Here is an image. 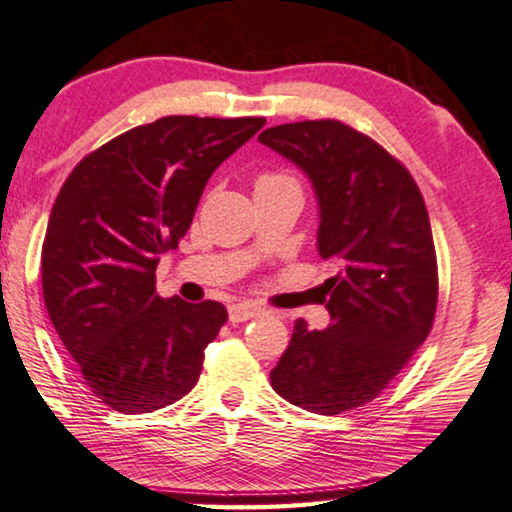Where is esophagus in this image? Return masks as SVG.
Listing matches in <instances>:
<instances>
[{
	"label": "esophagus",
	"mask_w": 512,
	"mask_h": 512,
	"mask_svg": "<svg viewBox=\"0 0 512 512\" xmlns=\"http://www.w3.org/2000/svg\"><path fill=\"white\" fill-rule=\"evenodd\" d=\"M259 313H262V308H257L255 304H248V301H239V304L229 306V320L232 322L253 320Z\"/></svg>",
	"instance_id": "34e87169"
}]
</instances>
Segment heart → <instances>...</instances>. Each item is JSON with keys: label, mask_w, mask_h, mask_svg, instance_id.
<instances>
[{"label": "heart", "mask_w": 512, "mask_h": 512, "mask_svg": "<svg viewBox=\"0 0 512 512\" xmlns=\"http://www.w3.org/2000/svg\"><path fill=\"white\" fill-rule=\"evenodd\" d=\"M280 187H299V185L290 174H283V171H262V174L255 178V192L280 190Z\"/></svg>", "instance_id": "heart-1"}]
</instances>
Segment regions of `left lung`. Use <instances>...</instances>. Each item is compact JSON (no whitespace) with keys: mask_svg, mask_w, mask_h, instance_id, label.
<instances>
[{"mask_svg":"<svg viewBox=\"0 0 512 512\" xmlns=\"http://www.w3.org/2000/svg\"><path fill=\"white\" fill-rule=\"evenodd\" d=\"M259 141L313 181L318 250L338 264L325 280L331 325L294 322L271 387L311 413H348L376 399L434 327L438 264L427 206L397 157L341 120L287 122Z\"/></svg>","mask_w":512,"mask_h":512,"instance_id":"obj_1","label":"left lung"}]
</instances>
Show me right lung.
Segmentation results:
<instances>
[{"label": "right lung", "instance_id": "1", "mask_svg": "<svg viewBox=\"0 0 512 512\" xmlns=\"http://www.w3.org/2000/svg\"><path fill=\"white\" fill-rule=\"evenodd\" d=\"M264 122L167 115L85 155L57 194L43 301L92 397L118 413H153L197 385L227 308L162 299L155 269L190 229L213 171Z\"/></svg>", "mask_w": 512, "mask_h": 512}]
</instances>
